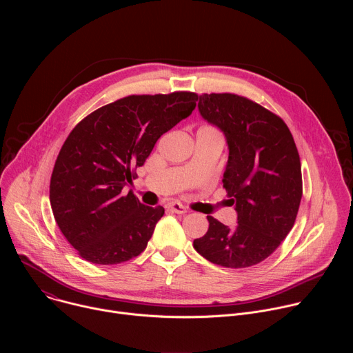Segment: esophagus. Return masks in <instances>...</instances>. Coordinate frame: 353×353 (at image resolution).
Wrapping results in <instances>:
<instances>
[{
    "instance_id": "1",
    "label": "esophagus",
    "mask_w": 353,
    "mask_h": 353,
    "mask_svg": "<svg viewBox=\"0 0 353 353\" xmlns=\"http://www.w3.org/2000/svg\"><path fill=\"white\" fill-rule=\"evenodd\" d=\"M165 207H166L169 211L174 212V214H185V212H187V208H185L183 204L176 203V201H172V203H168Z\"/></svg>"
}]
</instances>
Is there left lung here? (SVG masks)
<instances>
[{
  "mask_svg": "<svg viewBox=\"0 0 353 353\" xmlns=\"http://www.w3.org/2000/svg\"><path fill=\"white\" fill-rule=\"evenodd\" d=\"M198 110L221 128L229 146L223 188L237 211V225L207 216L208 232L194 248L226 268H247L270 257L294 225L303 183L300 158L285 121L234 93H203Z\"/></svg>",
  "mask_w": 353,
  "mask_h": 353,
  "instance_id": "1",
  "label": "left lung"
}]
</instances>
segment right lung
<instances>
[{"instance_id": "right-lung-1", "label": "right lung", "mask_w": 353, "mask_h": 353, "mask_svg": "<svg viewBox=\"0 0 353 353\" xmlns=\"http://www.w3.org/2000/svg\"><path fill=\"white\" fill-rule=\"evenodd\" d=\"M196 100L194 92L131 94L92 112L70 132L50 180V204L83 260L113 265L146 248L165 208L146 207L123 190Z\"/></svg>"}]
</instances>
